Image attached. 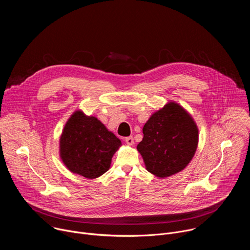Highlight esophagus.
I'll return each instance as SVG.
<instances>
[{
	"label": "esophagus",
	"mask_w": 250,
	"mask_h": 250,
	"mask_svg": "<svg viewBox=\"0 0 250 250\" xmlns=\"http://www.w3.org/2000/svg\"><path fill=\"white\" fill-rule=\"evenodd\" d=\"M125 141L126 142V144H127L128 146H132V145L134 144L132 136H127V137H125Z\"/></svg>",
	"instance_id": "esophagus-1"
}]
</instances>
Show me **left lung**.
<instances>
[{
	"label": "left lung",
	"instance_id": "1",
	"mask_svg": "<svg viewBox=\"0 0 250 250\" xmlns=\"http://www.w3.org/2000/svg\"><path fill=\"white\" fill-rule=\"evenodd\" d=\"M144 138L137 150L148 172L159 178L182 171L198 146V127L192 117L177 103L170 102L155 112L142 128Z\"/></svg>",
	"mask_w": 250,
	"mask_h": 250
}]
</instances>
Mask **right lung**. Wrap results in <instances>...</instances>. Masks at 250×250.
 <instances>
[{
	"mask_svg": "<svg viewBox=\"0 0 250 250\" xmlns=\"http://www.w3.org/2000/svg\"><path fill=\"white\" fill-rule=\"evenodd\" d=\"M60 157L73 173L95 179L109 170L121 140L95 117L76 111L60 137Z\"/></svg>",
	"mask_w": 250,
	"mask_h": 250,
	"instance_id": "obj_1",
	"label": "right lung"
}]
</instances>
